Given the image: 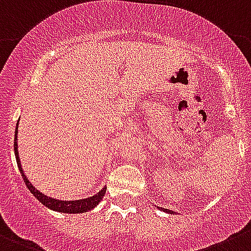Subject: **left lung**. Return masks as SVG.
I'll use <instances>...</instances> for the list:
<instances>
[{
	"label": "left lung",
	"mask_w": 251,
	"mask_h": 251,
	"mask_svg": "<svg viewBox=\"0 0 251 251\" xmlns=\"http://www.w3.org/2000/svg\"><path fill=\"white\" fill-rule=\"evenodd\" d=\"M157 208H159V209H163V208H161V207H157ZM163 211L164 212H168V213H171V214H174V213H175V212H174V211H170V209H163Z\"/></svg>",
	"instance_id": "8db88e82"
}]
</instances>
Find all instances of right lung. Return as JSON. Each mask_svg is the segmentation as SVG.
Segmentation results:
<instances>
[{"label": "right lung", "instance_id": "right-lung-1", "mask_svg": "<svg viewBox=\"0 0 251 251\" xmlns=\"http://www.w3.org/2000/svg\"><path fill=\"white\" fill-rule=\"evenodd\" d=\"M17 133H18V123H17L16 134H14V154H16L17 165H18V169H20L21 171V175H22L28 190L33 193V196H34L38 201L42 202V204H44V206L48 207L49 209H52V211H58V212H61V213L75 214V213H85V212L91 211L92 208H95V207L101 202V200L103 199L104 193H106L107 187H103L100 192H97L96 195L91 196V197H87V199H82V200H76V201H61V200L51 199V197H48V196H45L44 193L38 191L37 188L29 182L27 176L25 175V171H23L22 165H21L20 155H18V145H17Z\"/></svg>", "mask_w": 251, "mask_h": 251}]
</instances>
